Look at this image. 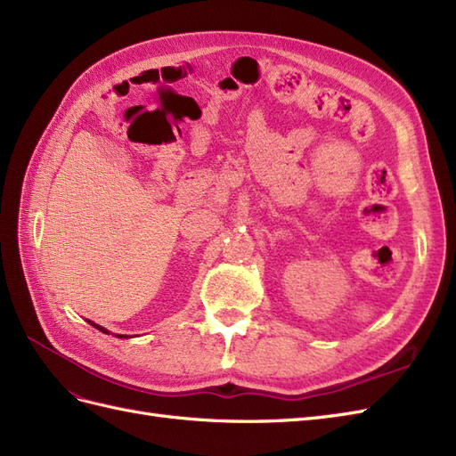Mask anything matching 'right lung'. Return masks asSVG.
<instances>
[{
    "mask_svg": "<svg viewBox=\"0 0 456 456\" xmlns=\"http://www.w3.org/2000/svg\"><path fill=\"white\" fill-rule=\"evenodd\" d=\"M89 323H91V322H89ZM91 325H93V327H96V329H99V330H102V333H108L106 329H102V327H99V325H94V323H91ZM119 337H121V335H119Z\"/></svg>",
    "mask_w": 456,
    "mask_h": 456,
    "instance_id": "1",
    "label": "right lung"
}]
</instances>
